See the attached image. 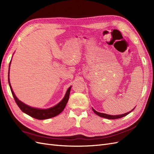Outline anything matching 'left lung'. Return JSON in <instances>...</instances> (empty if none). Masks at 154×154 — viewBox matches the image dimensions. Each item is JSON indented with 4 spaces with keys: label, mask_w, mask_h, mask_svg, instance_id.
Here are the masks:
<instances>
[{
    "label": "left lung",
    "mask_w": 154,
    "mask_h": 154,
    "mask_svg": "<svg viewBox=\"0 0 154 154\" xmlns=\"http://www.w3.org/2000/svg\"><path fill=\"white\" fill-rule=\"evenodd\" d=\"M135 109V108H134ZM133 109V110H134ZM92 110L94 111V112L97 114V116H100L101 118H106V119H119L121 118H123L125 117V116L128 115L129 113H130V112H132V110H131L129 112L127 113H125L124 114H122V115H118V116H111V115H109V114H104V113H101V112H97L96 110H95L94 109H92Z\"/></svg>",
    "instance_id": "1"
}]
</instances>
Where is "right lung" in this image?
Masks as SVG:
<instances>
[{
    "label": "right lung",
    "mask_w": 154,
    "mask_h": 154,
    "mask_svg": "<svg viewBox=\"0 0 154 154\" xmlns=\"http://www.w3.org/2000/svg\"><path fill=\"white\" fill-rule=\"evenodd\" d=\"M9 72H10V68H9ZM8 82H9V84H10L11 91L13 94V96L14 97V100H15L16 103L17 104L18 107H19L20 109L23 112H24L27 115L30 116L31 117L37 119H46L51 118L55 117V116H57V115L61 113L67 105V103L69 100L70 91H71V87H70L68 88V90L67 91V92L66 95H65L63 99L56 106L48 109H38L32 108V107H31L28 105L24 104L19 100H18V98L16 97L15 94H14V92L12 90V88H11L9 78H8Z\"/></svg>",
    "instance_id": "add662e5"
}]
</instances>
